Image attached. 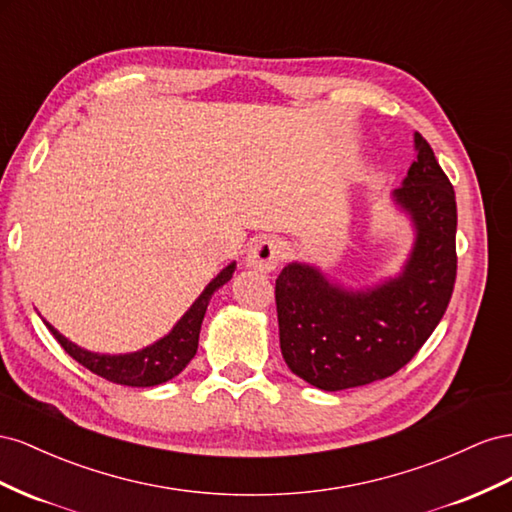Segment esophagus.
I'll use <instances>...</instances> for the list:
<instances>
[{
    "label": "esophagus",
    "instance_id": "obj_1",
    "mask_svg": "<svg viewBox=\"0 0 512 512\" xmlns=\"http://www.w3.org/2000/svg\"><path fill=\"white\" fill-rule=\"evenodd\" d=\"M285 251H287V244L281 238L261 236L251 244V248H248L246 261L248 266L259 272H272L276 266H279V261L285 257Z\"/></svg>",
    "mask_w": 512,
    "mask_h": 512
}]
</instances>
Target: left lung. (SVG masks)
<instances>
[{
	"label": "left lung",
	"instance_id": "obj_1",
	"mask_svg": "<svg viewBox=\"0 0 512 512\" xmlns=\"http://www.w3.org/2000/svg\"><path fill=\"white\" fill-rule=\"evenodd\" d=\"M394 201L410 212L416 244L405 270L384 285L347 291L319 270L289 264L276 279L281 352L287 367L321 390L377 382L403 369L446 313L457 279V201L420 133Z\"/></svg>",
	"mask_w": 512,
	"mask_h": 512
}]
</instances>
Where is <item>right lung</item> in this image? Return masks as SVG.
Returning a JSON list of instances; mask_svg holds the SVG:
<instances>
[{"label":"right lung","instance_id":"obj_1","mask_svg":"<svg viewBox=\"0 0 512 512\" xmlns=\"http://www.w3.org/2000/svg\"><path fill=\"white\" fill-rule=\"evenodd\" d=\"M233 270H236V264L227 266L206 289H203V294L195 300V304L186 311V315L178 321V324H175V328L167 334L165 339H160L158 343L145 347L135 354L102 356V354L85 352V349L64 339L62 334L49 324V321H45V324L51 330L55 341L64 347V352L75 358L79 364H83L85 369H90L92 373L122 386H137V388L158 386L163 382H169V379L178 373H182L186 369V364L195 358L201 321L208 311L210 298L214 296V291L218 287H223L231 279Z\"/></svg>","mask_w":512,"mask_h":512}]
</instances>
